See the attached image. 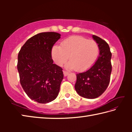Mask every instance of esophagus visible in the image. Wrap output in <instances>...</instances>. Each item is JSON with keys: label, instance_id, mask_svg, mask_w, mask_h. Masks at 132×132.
<instances>
[{"label": "esophagus", "instance_id": "34e87169", "mask_svg": "<svg viewBox=\"0 0 132 132\" xmlns=\"http://www.w3.org/2000/svg\"><path fill=\"white\" fill-rule=\"evenodd\" d=\"M69 71H63V75H64V76H67L69 74Z\"/></svg>", "mask_w": 132, "mask_h": 132}]
</instances>
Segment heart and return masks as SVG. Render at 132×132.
Instances as JSON below:
<instances>
[{"label": "heart", "mask_w": 132, "mask_h": 132, "mask_svg": "<svg viewBox=\"0 0 132 132\" xmlns=\"http://www.w3.org/2000/svg\"><path fill=\"white\" fill-rule=\"evenodd\" d=\"M100 53L98 43L80 36H72L62 42L61 46H54L51 55L56 63L61 66L68 61L67 68L84 71L90 69L97 61Z\"/></svg>", "instance_id": "heart-1"}]
</instances>
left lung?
Returning <instances> with one entry per match:
<instances>
[{
  "label": "left lung",
  "instance_id": "1",
  "mask_svg": "<svg viewBox=\"0 0 132 132\" xmlns=\"http://www.w3.org/2000/svg\"><path fill=\"white\" fill-rule=\"evenodd\" d=\"M93 38L98 43L100 56L95 64L86 72L77 74L75 90L78 94L88 99H94L108 87L112 71L110 48L106 41L96 35Z\"/></svg>",
  "mask_w": 132,
  "mask_h": 132
}]
</instances>
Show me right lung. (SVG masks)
<instances>
[{
	"instance_id": "1",
	"label": "right lung",
	"mask_w": 132,
	"mask_h": 132,
	"mask_svg": "<svg viewBox=\"0 0 132 132\" xmlns=\"http://www.w3.org/2000/svg\"><path fill=\"white\" fill-rule=\"evenodd\" d=\"M61 36L54 32L39 33L26 41L18 55L22 87L30 99L38 103H48L59 94L63 74L61 67L53 63L51 51Z\"/></svg>"
}]
</instances>
